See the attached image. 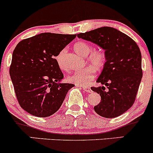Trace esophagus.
<instances>
[{"label": "esophagus", "instance_id": "34e87169", "mask_svg": "<svg viewBox=\"0 0 153 153\" xmlns=\"http://www.w3.org/2000/svg\"><path fill=\"white\" fill-rule=\"evenodd\" d=\"M82 89L84 90L85 91V92H88V93H91V88H90V87H88V86H82Z\"/></svg>", "mask_w": 153, "mask_h": 153}]
</instances>
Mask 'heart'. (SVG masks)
<instances>
[{
	"instance_id": "obj_1",
	"label": "heart",
	"mask_w": 153,
	"mask_h": 153,
	"mask_svg": "<svg viewBox=\"0 0 153 153\" xmlns=\"http://www.w3.org/2000/svg\"><path fill=\"white\" fill-rule=\"evenodd\" d=\"M74 49L79 55L86 56L92 51V47L85 42H78L74 45ZM65 52V49H62L55 57L56 63L61 69L63 68L62 57ZM105 60H106V57H105V53L101 51H94L88 56V62H90L92 65L86 66L76 71L68 76V80L71 82H74L80 85H86L95 76L96 69L95 68L97 69L102 68L105 65Z\"/></svg>"
}]
</instances>
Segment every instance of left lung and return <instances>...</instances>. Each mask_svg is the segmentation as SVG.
I'll use <instances>...</instances> for the list:
<instances>
[{"mask_svg": "<svg viewBox=\"0 0 153 153\" xmlns=\"http://www.w3.org/2000/svg\"><path fill=\"white\" fill-rule=\"evenodd\" d=\"M77 37L105 50L106 62L97 80L102 85L91 88L101 97L94 111L109 119L123 114L134 103L142 78L138 45L124 33L108 26L80 33Z\"/></svg>", "mask_w": 153, "mask_h": 153, "instance_id": "left-lung-1", "label": "left lung"}]
</instances>
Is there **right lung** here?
I'll return each instance as SVG.
<instances>
[{
  "mask_svg": "<svg viewBox=\"0 0 153 153\" xmlns=\"http://www.w3.org/2000/svg\"><path fill=\"white\" fill-rule=\"evenodd\" d=\"M76 37L41 33L22 40L15 47L9 74L24 111L37 117H48L59 109L74 85L61 82L64 76L55 56Z\"/></svg>",
  "mask_w": 153,
  "mask_h": 153,
  "instance_id": "add662e5",
  "label": "right lung"
}]
</instances>
